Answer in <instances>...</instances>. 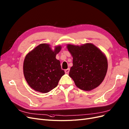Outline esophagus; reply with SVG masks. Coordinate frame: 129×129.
I'll list each match as a JSON object with an SVG mask.
<instances>
[{
    "label": "esophagus",
    "mask_w": 129,
    "mask_h": 129,
    "mask_svg": "<svg viewBox=\"0 0 129 129\" xmlns=\"http://www.w3.org/2000/svg\"><path fill=\"white\" fill-rule=\"evenodd\" d=\"M69 71H70V69L69 68H68L67 69L65 70V73L66 74H68L69 72Z\"/></svg>",
    "instance_id": "esophagus-1"
}]
</instances>
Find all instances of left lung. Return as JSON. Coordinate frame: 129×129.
<instances>
[{"label": "left lung", "mask_w": 129, "mask_h": 129, "mask_svg": "<svg viewBox=\"0 0 129 129\" xmlns=\"http://www.w3.org/2000/svg\"><path fill=\"white\" fill-rule=\"evenodd\" d=\"M73 57V66L69 75L76 86L84 91H90L102 82L108 70L105 54L91 43L80 46L68 44Z\"/></svg>", "instance_id": "1"}]
</instances>
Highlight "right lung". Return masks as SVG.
<instances>
[{
  "mask_svg": "<svg viewBox=\"0 0 129 129\" xmlns=\"http://www.w3.org/2000/svg\"><path fill=\"white\" fill-rule=\"evenodd\" d=\"M62 47L56 46L53 50L50 45L41 44L26 55L23 72L29 87L36 91L47 93L55 88L64 74L60 62L56 58Z\"/></svg>",
  "mask_w": 129,
  "mask_h": 129,
  "instance_id": "right-lung-1",
  "label": "right lung"
}]
</instances>
